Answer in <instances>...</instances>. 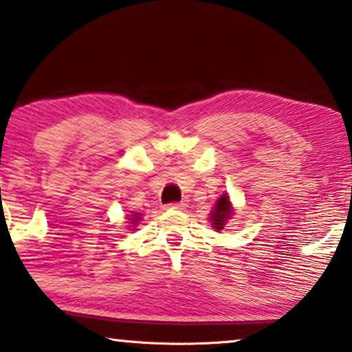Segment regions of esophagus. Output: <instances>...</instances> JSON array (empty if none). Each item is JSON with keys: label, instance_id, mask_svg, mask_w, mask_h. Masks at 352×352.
Listing matches in <instances>:
<instances>
[{"label": "esophagus", "instance_id": "34e87169", "mask_svg": "<svg viewBox=\"0 0 352 352\" xmlns=\"http://www.w3.org/2000/svg\"><path fill=\"white\" fill-rule=\"evenodd\" d=\"M186 207L185 202H170L169 204V209H174V210H183Z\"/></svg>", "mask_w": 352, "mask_h": 352}]
</instances>
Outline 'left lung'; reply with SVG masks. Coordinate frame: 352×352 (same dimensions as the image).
<instances>
[{
    "instance_id": "left-lung-1",
    "label": "left lung",
    "mask_w": 352,
    "mask_h": 352,
    "mask_svg": "<svg viewBox=\"0 0 352 352\" xmlns=\"http://www.w3.org/2000/svg\"><path fill=\"white\" fill-rule=\"evenodd\" d=\"M230 217H231V204H230V199H228V196L223 195L219 201H217L215 209L212 210L210 214L212 226H214L217 231L223 230V226L226 221L230 220Z\"/></svg>"
}]
</instances>
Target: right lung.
Wrapping results in <instances>:
<instances>
[{
	"label": "right lung",
	"mask_w": 352,
	"mask_h": 352,
	"mask_svg": "<svg viewBox=\"0 0 352 352\" xmlns=\"http://www.w3.org/2000/svg\"><path fill=\"white\" fill-rule=\"evenodd\" d=\"M135 215H137V214H135ZM137 220H140V217H133V220L131 221V223H135V221H137Z\"/></svg>",
	"instance_id": "add662e5"
}]
</instances>
